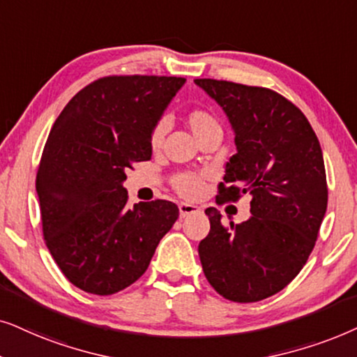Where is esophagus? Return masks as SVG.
Instances as JSON below:
<instances>
[{
    "instance_id": "obj_1",
    "label": "esophagus",
    "mask_w": 357,
    "mask_h": 357,
    "mask_svg": "<svg viewBox=\"0 0 357 357\" xmlns=\"http://www.w3.org/2000/svg\"><path fill=\"white\" fill-rule=\"evenodd\" d=\"M197 212H201V208L192 206V204H186V202L179 204V215H181L183 218L188 215H192V213H197Z\"/></svg>"
}]
</instances>
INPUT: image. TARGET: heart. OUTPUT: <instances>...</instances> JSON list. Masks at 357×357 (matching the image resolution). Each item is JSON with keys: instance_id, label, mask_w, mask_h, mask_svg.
<instances>
[{"instance_id": "b5f03b06", "label": "heart", "mask_w": 357, "mask_h": 357, "mask_svg": "<svg viewBox=\"0 0 357 357\" xmlns=\"http://www.w3.org/2000/svg\"><path fill=\"white\" fill-rule=\"evenodd\" d=\"M184 123L188 126V129L192 132V135L196 137L199 142L207 139L212 134H222V127L218 119L204 107H194L184 116ZM166 134V126L163 121H158L151 127L150 135H149V144L150 149L156 151L160 150L161 144H163ZM173 188L179 196L188 197V199H196L204 192V178L194 173H179L173 178Z\"/></svg>"}]
</instances>
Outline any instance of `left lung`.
<instances>
[{
  "mask_svg": "<svg viewBox=\"0 0 357 357\" xmlns=\"http://www.w3.org/2000/svg\"><path fill=\"white\" fill-rule=\"evenodd\" d=\"M223 107L235 130L215 202L251 196L248 220L222 222L206 208L211 231L199 243L207 281L222 297L251 303L292 282L317 243L328 204L323 155L310 122L296 104L263 86L194 79Z\"/></svg>",
  "mask_w": 357,
  "mask_h": 357,
  "instance_id": "8db88e82",
  "label": "left lung"
}]
</instances>
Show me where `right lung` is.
<instances>
[{"instance_id": "1", "label": "right lung", "mask_w": 357, "mask_h": 357, "mask_svg": "<svg viewBox=\"0 0 357 357\" xmlns=\"http://www.w3.org/2000/svg\"><path fill=\"white\" fill-rule=\"evenodd\" d=\"M186 79L111 75L63 107L42 151L36 189L42 234L68 281L112 296L142 278L179 208L156 199L127 207L126 173L151 158L149 135Z\"/></svg>"}]
</instances>
